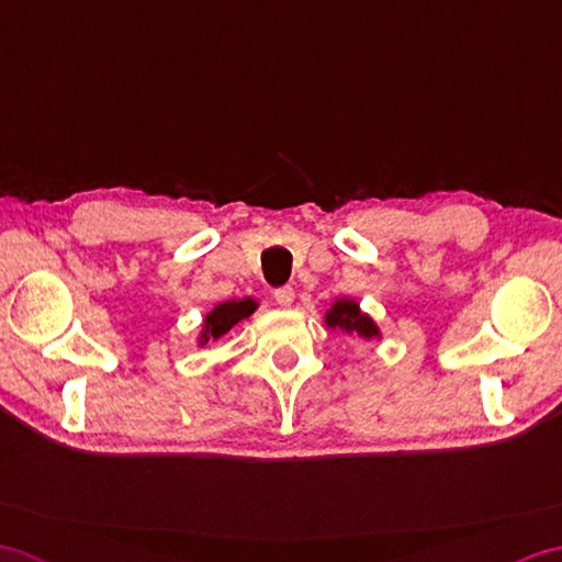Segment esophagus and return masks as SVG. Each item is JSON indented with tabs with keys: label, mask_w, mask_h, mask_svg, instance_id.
<instances>
[{
	"label": "esophagus",
	"mask_w": 562,
	"mask_h": 562,
	"mask_svg": "<svg viewBox=\"0 0 562 562\" xmlns=\"http://www.w3.org/2000/svg\"><path fill=\"white\" fill-rule=\"evenodd\" d=\"M276 302L280 306H292V302H294V290H292V286H280V290H276Z\"/></svg>",
	"instance_id": "1"
}]
</instances>
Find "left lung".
Masks as SVG:
<instances>
[{"instance_id": "left-lung-1", "label": "left lung", "mask_w": 562, "mask_h": 562, "mask_svg": "<svg viewBox=\"0 0 562 562\" xmlns=\"http://www.w3.org/2000/svg\"><path fill=\"white\" fill-rule=\"evenodd\" d=\"M323 323L328 325L330 330H340L342 335L359 337L363 342L383 340L381 325H378L369 313H363L357 299L351 296H337L335 302L325 308Z\"/></svg>"}]
</instances>
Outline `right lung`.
Wrapping results in <instances>:
<instances>
[{"mask_svg": "<svg viewBox=\"0 0 562 562\" xmlns=\"http://www.w3.org/2000/svg\"><path fill=\"white\" fill-rule=\"evenodd\" d=\"M260 304L251 296L244 299H227V302L213 304V308L205 313L201 330L195 335V345L205 347L207 342H215L220 337H225L229 330L237 328L239 323L251 318Z\"/></svg>", "mask_w": 562, "mask_h": 562, "instance_id": "obj_1", "label": "right lung"}]
</instances>
